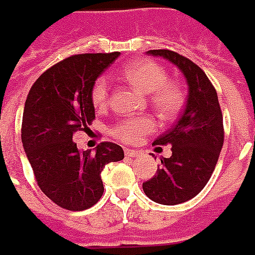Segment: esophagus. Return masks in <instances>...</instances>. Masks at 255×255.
Returning <instances> with one entry per match:
<instances>
[{"instance_id":"34e87169","label":"esophagus","mask_w":255,"mask_h":255,"mask_svg":"<svg viewBox=\"0 0 255 255\" xmlns=\"http://www.w3.org/2000/svg\"><path fill=\"white\" fill-rule=\"evenodd\" d=\"M140 151H136V149H130V148H125V155L129 156V158H137L140 156Z\"/></svg>"}]
</instances>
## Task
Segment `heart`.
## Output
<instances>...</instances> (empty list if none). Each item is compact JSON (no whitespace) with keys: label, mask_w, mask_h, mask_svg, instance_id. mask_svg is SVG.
Listing matches in <instances>:
<instances>
[{"label":"heart","mask_w":255,"mask_h":255,"mask_svg":"<svg viewBox=\"0 0 255 255\" xmlns=\"http://www.w3.org/2000/svg\"><path fill=\"white\" fill-rule=\"evenodd\" d=\"M121 77L128 84L147 95L151 107L158 113L160 118L171 119L181 110L184 104V90L181 85L174 81H167V73L156 61L138 59L126 64L121 71ZM110 84L107 78L96 79L92 88V103L97 110L107 106ZM155 129V121L149 115H138L119 121L113 128L114 136L124 142H137L147 133Z\"/></svg>","instance_id":"heart-1"}]
</instances>
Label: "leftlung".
I'll return each instance as SVG.
<instances>
[{
    "label": "left lung",
    "instance_id": "obj_1",
    "mask_svg": "<svg viewBox=\"0 0 255 255\" xmlns=\"http://www.w3.org/2000/svg\"><path fill=\"white\" fill-rule=\"evenodd\" d=\"M180 70L188 86L185 108L170 130L153 144L171 145L156 174L142 184L148 198L160 205H180L192 199L210 180L224 142L223 114L217 92L203 70L173 50H148Z\"/></svg>",
    "mask_w": 255,
    "mask_h": 255
}]
</instances>
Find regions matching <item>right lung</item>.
I'll return each instance as SVG.
<instances>
[{"mask_svg":"<svg viewBox=\"0 0 255 255\" xmlns=\"http://www.w3.org/2000/svg\"><path fill=\"white\" fill-rule=\"evenodd\" d=\"M121 55L85 53L68 57L46 70L27 96L21 142L38 187L67 210L96 205L103 192L102 171L124 159L122 147L102 142L95 152L78 149L77 131L88 130L95 119L92 88L96 79Z\"/></svg>","mask_w":255,"mask_h":255,"instance_id":"obj_1","label":"right lung"}]
</instances>
